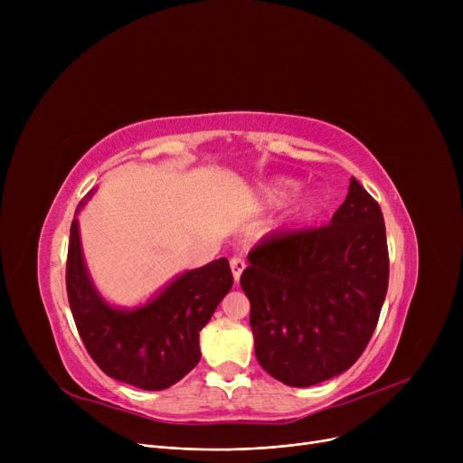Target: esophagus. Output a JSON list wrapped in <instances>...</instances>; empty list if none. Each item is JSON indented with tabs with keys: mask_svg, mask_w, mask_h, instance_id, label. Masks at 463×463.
Returning a JSON list of instances; mask_svg holds the SVG:
<instances>
[{
	"mask_svg": "<svg viewBox=\"0 0 463 463\" xmlns=\"http://www.w3.org/2000/svg\"><path fill=\"white\" fill-rule=\"evenodd\" d=\"M231 270H232L234 281L238 283V281H240V276H241V272L246 270V262L241 260L240 257H232V259H231Z\"/></svg>",
	"mask_w": 463,
	"mask_h": 463,
	"instance_id": "34e87169",
	"label": "esophagus"
}]
</instances>
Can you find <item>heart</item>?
I'll return each instance as SVG.
<instances>
[{
  "label": "heart",
  "mask_w": 463,
  "mask_h": 463,
  "mask_svg": "<svg viewBox=\"0 0 463 463\" xmlns=\"http://www.w3.org/2000/svg\"><path fill=\"white\" fill-rule=\"evenodd\" d=\"M295 185H297L295 180H287V178L276 180L270 185L264 187L262 199H264V203H269V204H278L287 197L290 191L295 189ZM317 208H319V203L315 201L313 193H297L295 197L288 201V204L283 212L281 222L287 223V225H297V223L304 222V219H307Z\"/></svg>",
  "instance_id": "b5f03b06"
}]
</instances>
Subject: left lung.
Masks as SVG:
<instances>
[{"instance_id": "1", "label": "left lung", "mask_w": 463, "mask_h": 463, "mask_svg": "<svg viewBox=\"0 0 463 463\" xmlns=\"http://www.w3.org/2000/svg\"><path fill=\"white\" fill-rule=\"evenodd\" d=\"M240 285L260 368L306 388L347 372L377 326L388 287L383 212L354 178L330 225L262 238Z\"/></svg>"}]
</instances>
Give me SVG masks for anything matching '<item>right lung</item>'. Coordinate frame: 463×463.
Masks as SVG:
<instances>
[{"label": "right lung", "instance_id": "add662e5", "mask_svg": "<svg viewBox=\"0 0 463 463\" xmlns=\"http://www.w3.org/2000/svg\"><path fill=\"white\" fill-rule=\"evenodd\" d=\"M65 281L72 319L97 366L142 391H165L199 364V334L231 290L232 272L222 257L176 276L146 304L133 309L112 306L90 278L75 217Z\"/></svg>", "mask_w": 463, "mask_h": 463}]
</instances>
